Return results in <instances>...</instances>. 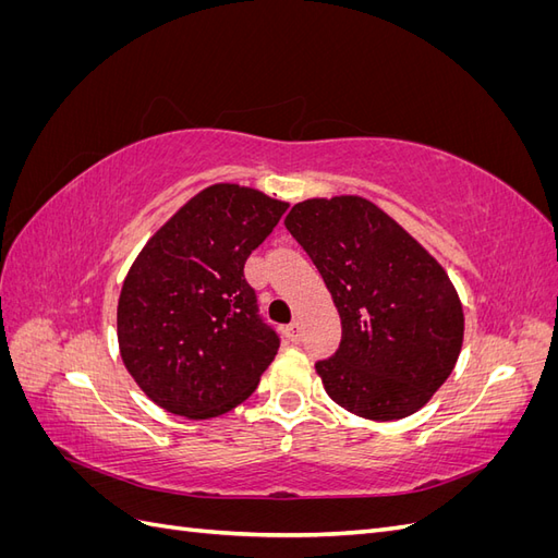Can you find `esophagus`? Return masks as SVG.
I'll return each mask as SVG.
<instances>
[{"label": "esophagus", "instance_id": "34e87169", "mask_svg": "<svg viewBox=\"0 0 558 558\" xmlns=\"http://www.w3.org/2000/svg\"><path fill=\"white\" fill-rule=\"evenodd\" d=\"M286 337H289L291 342H300V320H293L291 326H286Z\"/></svg>", "mask_w": 558, "mask_h": 558}]
</instances>
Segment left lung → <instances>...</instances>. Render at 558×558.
Wrapping results in <instances>:
<instances>
[{
    "mask_svg": "<svg viewBox=\"0 0 558 558\" xmlns=\"http://www.w3.org/2000/svg\"><path fill=\"white\" fill-rule=\"evenodd\" d=\"M324 277L342 318L326 393L363 418L410 416L459 361L463 307L442 265L359 195L298 202L283 221Z\"/></svg>",
    "mask_w": 558,
    "mask_h": 558,
    "instance_id": "obj_1",
    "label": "left lung"
}]
</instances>
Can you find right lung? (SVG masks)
Masks as SVG:
<instances>
[{
  "mask_svg": "<svg viewBox=\"0 0 558 558\" xmlns=\"http://www.w3.org/2000/svg\"><path fill=\"white\" fill-rule=\"evenodd\" d=\"M289 205L238 183L199 191L146 242L118 298V347L162 410L209 418L260 381L279 335L258 314L244 263Z\"/></svg>",
  "mask_w": 558,
  "mask_h": 558,
  "instance_id": "obj_1",
  "label": "right lung"
}]
</instances>
